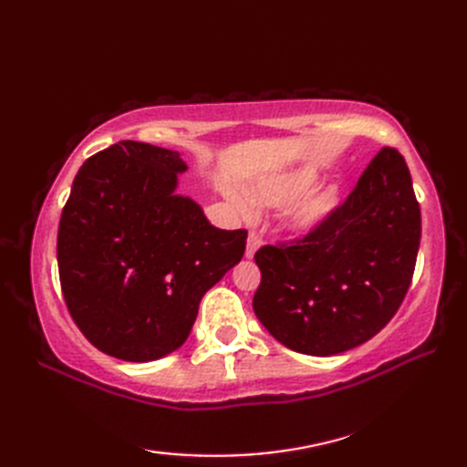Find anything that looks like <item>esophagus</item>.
I'll list each match as a JSON object with an SVG mask.
<instances>
[{"instance_id":"obj_1","label":"esophagus","mask_w":467,"mask_h":467,"mask_svg":"<svg viewBox=\"0 0 467 467\" xmlns=\"http://www.w3.org/2000/svg\"><path fill=\"white\" fill-rule=\"evenodd\" d=\"M261 243H263V241H261V236H259V234H256V233H251V234H249V239H246V251H244V256H246V259H253L254 253L259 251Z\"/></svg>"}]
</instances>
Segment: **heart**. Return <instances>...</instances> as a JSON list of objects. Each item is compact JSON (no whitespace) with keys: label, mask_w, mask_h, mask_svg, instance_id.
I'll return each instance as SVG.
<instances>
[{"label":"heart","mask_w":467,"mask_h":467,"mask_svg":"<svg viewBox=\"0 0 467 467\" xmlns=\"http://www.w3.org/2000/svg\"><path fill=\"white\" fill-rule=\"evenodd\" d=\"M317 168H293L256 178L246 188V196H233V204L241 214L249 216L251 208H273L286 204L283 228L295 236H305L321 228L343 204L339 184H321Z\"/></svg>","instance_id":"1"}]
</instances>
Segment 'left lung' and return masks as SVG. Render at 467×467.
<instances>
[{
    "label": "left lung",
    "mask_w": 467,
    "mask_h": 467,
    "mask_svg": "<svg viewBox=\"0 0 467 467\" xmlns=\"http://www.w3.org/2000/svg\"><path fill=\"white\" fill-rule=\"evenodd\" d=\"M420 239L410 168L395 148H383L321 228L254 254V315L296 353L329 357L359 347L398 313Z\"/></svg>",
    "instance_id": "obj_1"
}]
</instances>
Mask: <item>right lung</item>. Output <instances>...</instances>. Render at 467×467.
<instances>
[{
    "label": "right lung",
    "mask_w": 467,
    "mask_h": 467,
    "mask_svg": "<svg viewBox=\"0 0 467 467\" xmlns=\"http://www.w3.org/2000/svg\"><path fill=\"white\" fill-rule=\"evenodd\" d=\"M181 152L124 140L78 171L57 269L76 325L102 353L146 363L181 349L204 293L239 265L246 231H221L178 194Z\"/></svg>",
    "instance_id": "add662e5"
}]
</instances>
